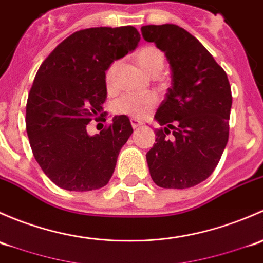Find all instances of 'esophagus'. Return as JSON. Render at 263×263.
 I'll list each match as a JSON object with an SVG mask.
<instances>
[{
    "instance_id": "1",
    "label": "esophagus",
    "mask_w": 263,
    "mask_h": 263,
    "mask_svg": "<svg viewBox=\"0 0 263 263\" xmlns=\"http://www.w3.org/2000/svg\"><path fill=\"white\" fill-rule=\"evenodd\" d=\"M130 124H132L133 129H137V128H139V126L143 125L142 121L137 120V119H130Z\"/></svg>"
}]
</instances>
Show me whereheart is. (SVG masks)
<instances>
[{"mask_svg":"<svg viewBox=\"0 0 263 263\" xmlns=\"http://www.w3.org/2000/svg\"><path fill=\"white\" fill-rule=\"evenodd\" d=\"M135 62L151 77H157L164 67V54L156 47H144L135 53ZM119 61H114L105 72V83L107 90L111 91L115 86V73ZM156 95L153 93H125L116 99L112 104L114 112L118 115L130 116L133 119H143L157 105Z\"/></svg>","mask_w":263,"mask_h":263,"instance_id":"obj_1","label":"heart"}]
</instances>
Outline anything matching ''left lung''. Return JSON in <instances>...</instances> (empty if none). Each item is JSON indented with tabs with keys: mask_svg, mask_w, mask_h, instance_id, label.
I'll return each instance as SVG.
<instances>
[{
	"mask_svg": "<svg viewBox=\"0 0 263 263\" xmlns=\"http://www.w3.org/2000/svg\"><path fill=\"white\" fill-rule=\"evenodd\" d=\"M140 30L145 42L163 51L172 72L171 87L154 115L161 129L147 153L151 177L159 187H192L212 175L228 143L231 85L212 54L185 29L164 24Z\"/></svg>",
	"mask_w": 263,
	"mask_h": 263,
	"instance_id": "obj_1",
	"label": "left lung"
}]
</instances>
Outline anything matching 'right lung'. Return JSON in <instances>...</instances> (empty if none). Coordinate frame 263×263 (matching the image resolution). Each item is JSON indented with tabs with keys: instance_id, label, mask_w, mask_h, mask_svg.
Wrapping results in <instances>:
<instances>
[{
	"instance_id": "right-lung-1",
	"label": "right lung",
	"mask_w": 263,
	"mask_h": 263,
	"mask_svg": "<svg viewBox=\"0 0 263 263\" xmlns=\"http://www.w3.org/2000/svg\"><path fill=\"white\" fill-rule=\"evenodd\" d=\"M133 26L76 31L48 55L35 76L26 104V132L45 175L68 191H92L111 178L119 152L132 135L128 116L90 135L87 124L102 114L105 72L137 48Z\"/></svg>"
}]
</instances>
